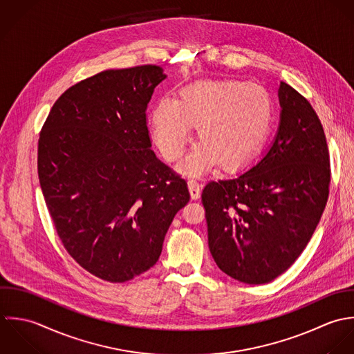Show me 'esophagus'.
<instances>
[{
	"label": "esophagus",
	"mask_w": 354,
	"mask_h": 354,
	"mask_svg": "<svg viewBox=\"0 0 354 354\" xmlns=\"http://www.w3.org/2000/svg\"><path fill=\"white\" fill-rule=\"evenodd\" d=\"M187 186H189V192H190V196H192V200H198L201 197V187H200V183L194 179H190L187 182Z\"/></svg>",
	"instance_id": "obj_1"
}]
</instances>
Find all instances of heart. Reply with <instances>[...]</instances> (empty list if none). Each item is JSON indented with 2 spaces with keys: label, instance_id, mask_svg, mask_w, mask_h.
I'll use <instances>...</instances> for the list:
<instances>
[{
  "label": "heart",
  "instance_id": "b5f03b06",
  "mask_svg": "<svg viewBox=\"0 0 354 354\" xmlns=\"http://www.w3.org/2000/svg\"><path fill=\"white\" fill-rule=\"evenodd\" d=\"M272 100L266 87L239 79L204 80L185 87L179 100L165 97L151 111V134L168 161L178 160L198 124L200 142L179 164L189 176L217 161L224 168L246 164L266 140Z\"/></svg>",
  "mask_w": 354,
  "mask_h": 354
}]
</instances>
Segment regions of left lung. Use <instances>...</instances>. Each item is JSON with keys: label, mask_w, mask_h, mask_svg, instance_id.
<instances>
[{"label": "left lung", "mask_w": 354, "mask_h": 354, "mask_svg": "<svg viewBox=\"0 0 354 354\" xmlns=\"http://www.w3.org/2000/svg\"><path fill=\"white\" fill-rule=\"evenodd\" d=\"M277 136L250 169L203 192L208 243L235 281L271 282L299 257L328 198L330 156L323 126L297 90L281 82Z\"/></svg>", "instance_id": "8db88e82"}]
</instances>
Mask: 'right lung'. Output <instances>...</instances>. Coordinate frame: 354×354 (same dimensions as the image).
I'll list each match as a JSON object with an SVG mask.
<instances>
[{
    "instance_id": "right-lung-1",
    "label": "right lung",
    "mask_w": 354,
    "mask_h": 354,
    "mask_svg": "<svg viewBox=\"0 0 354 354\" xmlns=\"http://www.w3.org/2000/svg\"><path fill=\"white\" fill-rule=\"evenodd\" d=\"M167 77L157 66L106 70L55 102L38 141V176L72 259L112 283L151 268L190 200L187 183L151 150L146 108Z\"/></svg>"
}]
</instances>
